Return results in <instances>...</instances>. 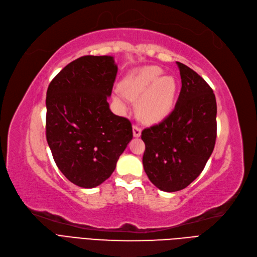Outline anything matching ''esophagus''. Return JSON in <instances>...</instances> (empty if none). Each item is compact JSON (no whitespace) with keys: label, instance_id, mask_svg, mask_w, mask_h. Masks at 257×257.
Segmentation results:
<instances>
[{"label":"esophagus","instance_id":"1","mask_svg":"<svg viewBox=\"0 0 257 257\" xmlns=\"http://www.w3.org/2000/svg\"><path fill=\"white\" fill-rule=\"evenodd\" d=\"M133 135L134 137H139L141 135V128L138 125H133Z\"/></svg>","mask_w":257,"mask_h":257}]
</instances>
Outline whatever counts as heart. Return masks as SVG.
<instances>
[{
	"mask_svg": "<svg viewBox=\"0 0 257 257\" xmlns=\"http://www.w3.org/2000/svg\"><path fill=\"white\" fill-rule=\"evenodd\" d=\"M163 70L149 66L132 71L121 84L122 90L131 100H139L138 112L147 122H159L173 108L178 83L171 75L162 76ZM118 102H124V95L114 94Z\"/></svg>",
	"mask_w": 257,
	"mask_h": 257,
	"instance_id": "1",
	"label": "heart"
}]
</instances>
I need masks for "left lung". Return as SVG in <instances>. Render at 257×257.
I'll use <instances>...</instances> for the list:
<instances>
[{
	"label": "left lung",
	"mask_w": 257,
	"mask_h": 257,
	"mask_svg": "<svg viewBox=\"0 0 257 257\" xmlns=\"http://www.w3.org/2000/svg\"><path fill=\"white\" fill-rule=\"evenodd\" d=\"M182 89L175 107L158 124L141 133L144 169L158 189L179 191L196 180L214 151L217 103L210 86L179 63Z\"/></svg>",
	"instance_id": "left-lung-1"
}]
</instances>
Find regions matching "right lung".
I'll return each mask as SVG.
<instances>
[{
	"mask_svg": "<svg viewBox=\"0 0 257 257\" xmlns=\"http://www.w3.org/2000/svg\"><path fill=\"white\" fill-rule=\"evenodd\" d=\"M118 67L111 56L79 57L52 79L46 135L66 178L83 188L107 180L133 138L128 119L109 109Z\"/></svg>",
	"mask_w": 257,
	"mask_h": 257,
	"instance_id": "1",
	"label": "right lung"
}]
</instances>
